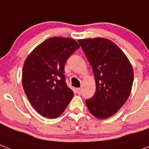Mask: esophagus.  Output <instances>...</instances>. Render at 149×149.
I'll list each match as a JSON object with an SVG mask.
<instances>
[{"label":"esophagus","mask_w":149,"mask_h":149,"mask_svg":"<svg viewBox=\"0 0 149 149\" xmlns=\"http://www.w3.org/2000/svg\"><path fill=\"white\" fill-rule=\"evenodd\" d=\"M82 89H81V88H77V89H76V92H77V94H81V92H82Z\"/></svg>","instance_id":"esophagus-1"}]
</instances>
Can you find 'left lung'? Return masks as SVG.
Listing matches in <instances>:
<instances>
[{
	"instance_id": "8db88e82",
	"label": "left lung",
	"mask_w": 149,
	"mask_h": 149,
	"mask_svg": "<svg viewBox=\"0 0 149 149\" xmlns=\"http://www.w3.org/2000/svg\"><path fill=\"white\" fill-rule=\"evenodd\" d=\"M93 68L95 94L86 100L92 115L98 119L112 116L127 101L134 81V70L123 51L104 38L78 39Z\"/></svg>"
}]
</instances>
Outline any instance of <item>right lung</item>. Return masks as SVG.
Here are the masks:
<instances>
[{"instance_id":"obj_1","label":"right lung","mask_w":149,"mask_h":149,"mask_svg":"<svg viewBox=\"0 0 149 149\" xmlns=\"http://www.w3.org/2000/svg\"><path fill=\"white\" fill-rule=\"evenodd\" d=\"M74 39L51 37L36 47L22 69V86L30 103L42 116L59 117L73 98L65 83L67 59L79 48Z\"/></svg>"}]
</instances>
